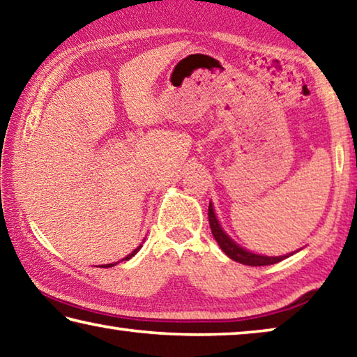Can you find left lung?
<instances>
[{
  "instance_id": "left-lung-1",
  "label": "left lung",
  "mask_w": 357,
  "mask_h": 357,
  "mask_svg": "<svg viewBox=\"0 0 357 357\" xmlns=\"http://www.w3.org/2000/svg\"><path fill=\"white\" fill-rule=\"evenodd\" d=\"M208 215H209L211 231H213V236L217 241V244H219L222 252L225 253L228 258H231L238 263H243V264H247V266H268V264L279 263V261H282V259L291 257V255H294L296 252L301 250L299 249V250L287 253V255H280V257H268V255H261V253L250 252L249 249H245V247L238 244L236 241H234L225 231V229H223L219 219H217V214H215L214 206H213V203H211V202H209Z\"/></svg>"
}]
</instances>
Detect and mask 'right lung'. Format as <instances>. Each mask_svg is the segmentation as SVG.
<instances>
[{"label":"right lung","instance_id":"1","mask_svg":"<svg viewBox=\"0 0 357 357\" xmlns=\"http://www.w3.org/2000/svg\"><path fill=\"white\" fill-rule=\"evenodd\" d=\"M142 245H143V244H140V245H138V247H137V249H134V250H132V253H129V255H128V257H124L123 259H121V261H128V259H130L132 257H134V255H137V252L142 249ZM118 263H119V261H116V263H108V264H100V266H99V268H112V266H116Z\"/></svg>","mask_w":357,"mask_h":357}]
</instances>
